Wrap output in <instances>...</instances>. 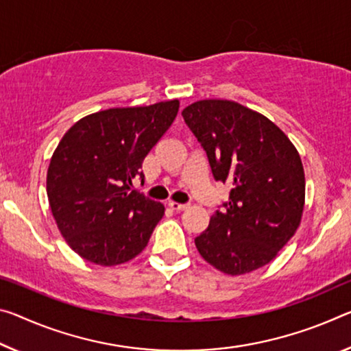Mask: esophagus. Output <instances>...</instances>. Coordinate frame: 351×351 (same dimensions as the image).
<instances>
[{"instance_id": "obj_1", "label": "esophagus", "mask_w": 351, "mask_h": 351, "mask_svg": "<svg viewBox=\"0 0 351 351\" xmlns=\"http://www.w3.org/2000/svg\"><path fill=\"white\" fill-rule=\"evenodd\" d=\"M169 206L173 210H182V209H186V208H189V204L187 203H176V202H169Z\"/></svg>"}]
</instances>
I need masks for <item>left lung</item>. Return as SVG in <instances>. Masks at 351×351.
Instances as JSON below:
<instances>
[{"mask_svg": "<svg viewBox=\"0 0 351 351\" xmlns=\"http://www.w3.org/2000/svg\"><path fill=\"white\" fill-rule=\"evenodd\" d=\"M217 181L232 186L228 202L195 237L204 261L226 275L269 264L300 225L304 171L280 128L228 99H203L182 110Z\"/></svg>", "mask_w": 351, "mask_h": 351, "instance_id": "1", "label": "left lung"}]
</instances>
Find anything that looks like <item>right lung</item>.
I'll return each instance as SVG.
<instances>
[{
	"label": "right lung",
	"mask_w": 351,
	"mask_h": 351,
	"mask_svg": "<svg viewBox=\"0 0 351 351\" xmlns=\"http://www.w3.org/2000/svg\"><path fill=\"white\" fill-rule=\"evenodd\" d=\"M180 101L108 109L65 132L49 162L47 193L60 234L98 265L126 263L142 252L164 204L132 189L142 162L173 123Z\"/></svg>",
	"instance_id": "1"
}]
</instances>
